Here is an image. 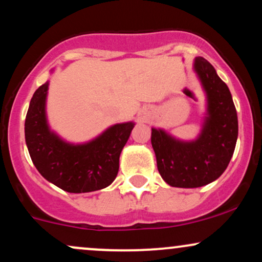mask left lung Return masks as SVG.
I'll use <instances>...</instances> for the list:
<instances>
[{
	"instance_id": "left-lung-1",
	"label": "left lung",
	"mask_w": 262,
	"mask_h": 262,
	"mask_svg": "<svg viewBox=\"0 0 262 262\" xmlns=\"http://www.w3.org/2000/svg\"><path fill=\"white\" fill-rule=\"evenodd\" d=\"M208 96V117L201 137L182 143L151 129L158 170L172 187L194 188L217 180L227 169L237 138V116L230 91L204 58L194 61Z\"/></svg>"
}]
</instances>
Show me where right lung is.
Here are the masks:
<instances>
[{"label":"right lung","mask_w":262,"mask_h":262,"mask_svg":"<svg viewBox=\"0 0 262 262\" xmlns=\"http://www.w3.org/2000/svg\"><path fill=\"white\" fill-rule=\"evenodd\" d=\"M48 82L33 95L25 133L33 164L48 181L71 193L92 192L110 186L119 169V155L134 123L116 124L83 145H71L49 130L45 119Z\"/></svg>","instance_id":"right-lung-1"}]
</instances>
